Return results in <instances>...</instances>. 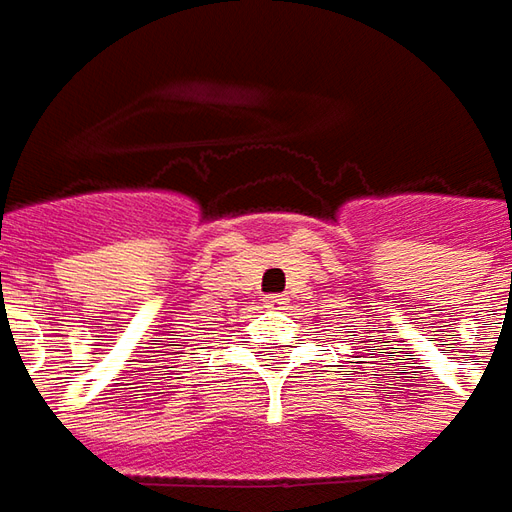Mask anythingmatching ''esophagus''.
<instances>
[{"instance_id": "1", "label": "esophagus", "mask_w": 512, "mask_h": 512, "mask_svg": "<svg viewBox=\"0 0 512 512\" xmlns=\"http://www.w3.org/2000/svg\"><path fill=\"white\" fill-rule=\"evenodd\" d=\"M265 305L267 307H282L285 305V299H282V296H276V293H270V296H265Z\"/></svg>"}]
</instances>
